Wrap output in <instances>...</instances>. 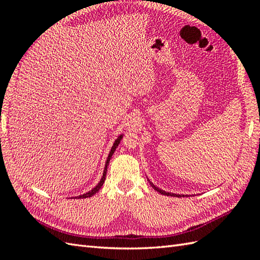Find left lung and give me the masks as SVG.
Here are the masks:
<instances>
[{
	"label": "left lung",
	"instance_id": "1",
	"mask_svg": "<svg viewBox=\"0 0 260 260\" xmlns=\"http://www.w3.org/2000/svg\"><path fill=\"white\" fill-rule=\"evenodd\" d=\"M148 182H150V184L154 187V190H156L157 192H159L161 193V194H164V196H169V197H178V198H181V197H184V194H175V193H171V192H167V191H164V190H162V189H159V187H157V186H155L154 185L152 182L148 180Z\"/></svg>",
	"mask_w": 260,
	"mask_h": 260
}]
</instances>
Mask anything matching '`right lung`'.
<instances>
[{"instance_id":"1","label":"right lung","mask_w":260,"mask_h":260,"mask_svg":"<svg viewBox=\"0 0 260 260\" xmlns=\"http://www.w3.org/2000/svg\"><path fill=\"white\" fill-rule=\"evenodd\" d=\"M121 139H123V134H120V135L117 137V139L115 140L114 144H113V146H112V150H110V152H109V154H108V157H107V159H106V163H105V169H104V172H103V176H102L101 181L98 182V184H97L95 187H92V189H91L90 191H88V192L84 193V194H81V196H79V197H75L76 199L90 198L91 196H93V194H95V193H97L99 190L102 189V186H103L104 182H105V179H106V173H107V167H108V163H109V161H110V158H112V156H113V154H114V152H115V150H116V147L118 146L119 142L121 141Z\"/></svg>"}]
</instances>
